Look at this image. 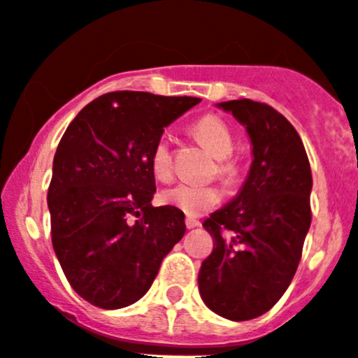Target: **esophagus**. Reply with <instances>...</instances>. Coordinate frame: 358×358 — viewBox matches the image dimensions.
<instances>
[{"instance_id":"34e87169","label":"esophagus","mask_w":358,"mask_h":358,"mask_svg":"<svg viewBox=\"0 0 358 358\" xmlns=\"http://www.w3.org/2000/svg\"><path fill=\"white\" fill-rule=\"evenodd\" d=\"M199 221H196V219H192V217H187L185 219V227L189 228V230H191V228H198L199 227Z\"/></svg>"}]
</instances>
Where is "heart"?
Masks as SVG:
<instances>
[{"label": "heart", "instance_id": "1", "mask_svg": "<svg viewBox=\"0 0 358 358\" xmlns=\"http://www.w3.org/2000/svg\"><path fill=\"white\" fill-rule=\"evenodd\" d=\"M194 135L201 144L210 151L217 160V173L224 180H234L237 167L228 157L235 150V139L228 124L217 115H205L194 124ZM151 173L160 182H167L173 176L171 144L167 135H160L150 155ZM223 199V192L215 185H199V183L180 182L162 192V201L182 210L185 215H201L217 207Z\"/></svg>", "mask_w": 358, "mask_h": 358}]
</instances>
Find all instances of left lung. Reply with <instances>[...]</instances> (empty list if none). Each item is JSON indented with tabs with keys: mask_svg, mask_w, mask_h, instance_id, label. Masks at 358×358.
<instances>
[{
	"mask_svg": "<svg viewBox=\"0 0 358 358\" xmlns=\"http://www.w3.org/2000/svg\"><path fill=\"white\" fill-rule=\"evenodd\" d=\"M234 115L251 143L239 192L203 223L214 239L198 275L201 299L230 321L255 320L287 291L310 228L312 173L303 143L266 103L215 105Z\"/></svg>",
	"mask_w": 358,
	"mask_h": 358,
	"instance_id": "8db88e82",
	"label": "left lung"
}]
</instances>
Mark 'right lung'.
Wrapping results in <instances>:
<instances>
[{
	"instance_id": "right-lung-1",
	"label": "right lung",
	"mask_w": 358,
	"mask_h": 358,
	"mask_svg": "<svg viewBox=\"0 0 358 358\" xmlns=\"http://www.w3.org/2000/svg\"><path fill=\"white\" fill-rule=\"evenodd\" d=\"M199 101L108 92L62 135L48 189L51 241L67 282L89 303L107 310L135 303L185 234L182 210L151 205L150 155L164 128Z\"/></svg>"
}]
</instances>
